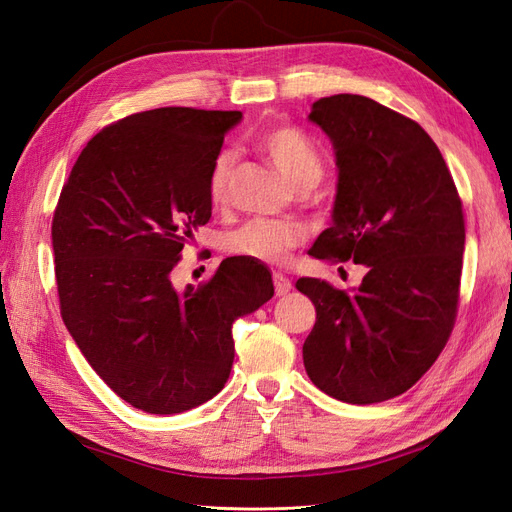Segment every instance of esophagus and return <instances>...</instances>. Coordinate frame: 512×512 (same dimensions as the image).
Segmentation results:
<instances>
[{"label": "esophagus", "mask_w": 512, "mask_h": 512, "mask_svg": "<svg viewBox=\"0 0 512 512\" xmlns=\"http://www.w3.org/2000/svg\"><path fill=\"white\" fill-rule=\"evenodd\" d=\"M273 284H275V294H277V297H284V294H288L292 290V282L282 273H275L273 275Z\"/></svg>", "instance_id": "obj_1"}]
</instances>
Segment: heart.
Returning a JSON list of instances; mask_svg holds the SVG:
<instances>
[{"instance_id": "obj_1", "label": "heart", "mask_w": 512, "mask_h": 512, "mask_svg": "<svg viewBox=\"0 0 512 512\" xmlns=\"http://www.w3.org/2000/svg\"><path fill=\"white\" fill-rule=\"evenodd\" d=\"M256 145L292 188L299 190L303 185H316L320 181L322 158L316 145L301 130L290 126H273L258 134ZM235 162L237 156L232 149H222L213 158L207 181L211 203H224ZM301 241L303 228L299 224L250 220L228 232L224 237V247L232 256L267 262V265H282Z\"/></svg>"}]
</instances>
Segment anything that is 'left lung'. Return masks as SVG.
Listing matches in <instances>:
<instances>
[{"label": "left lung", "instance_id": "1", "mask_svg": "<svg viewBox=\"0 0 512 512\" xmlns=\"http://www.w3.org/2000/svg\"><path fill=\"white\" fill-rule=\"evenodd\" d=\"M309 121L331 138L333 224L314 258L365 265L359 288L301 277L316 307L303 344L309 380L348 404L406 393L453 331L466 245L461 200L440 149L416 121L354 94L320 98Z\"/></svg>", "mask_w": 512, "mask_h": 512}]
</instances>
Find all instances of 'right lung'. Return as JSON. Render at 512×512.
Segmentation results:
<instances>
[{"instance_id":"right-lung-1","label":"right lung","mask_w":512,"mask_h":512,"mask_svg":"<svg viewBox=\"0 0 512 512\" xmlns=\"http://www.w3.org/2000/svg\"><path fill=\"white\" fill-rule=\"evenodd\" d=\"M239 111L166 106L98 132L72 166L53 218L61 318L87 363L130 406L179 414L218 395L232 324L273 297L265 265L232 256L203 286H173L211 218L213 158Z\"/></svg>"}]
</instances>
